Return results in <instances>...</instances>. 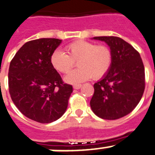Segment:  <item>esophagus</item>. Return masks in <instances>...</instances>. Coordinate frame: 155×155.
Masks as SVG:
<instances>
[{
	"mask_svg": "<svg viewBox=\"0 0 155 155\" xmlns=\"http://www.w3.org/2000/svg\"><path fill=\"white\" fill-rule=\"evenodd\" d=\"M81 87H82L81 84H76V85L73 86V88L76 89V90H79V89L81 88Z\"/></svg>",
	"mask_w": 155,
	"mask_h": 155,
	"instance_id": "obj_1",
	"label": "esophagus"
}]
</instances>
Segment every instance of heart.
Returning <instances> with one entry per match:
<instances>
[{
    "instance_id": "b5f03b06",
    "label": "heart",
    "mask_w": 155,
    "mask_h": 155,
    "mask_svg": "<svg viewBox=\"0 0 155 155\" xmlns=\"http://www.w3.org/2000/svg\"><path fill=\"white\" fill-rule=\"evenodd\" d=\"M65 53L55 51L51 56V64L55 70L61 73H68L76 62L79 68L65 76L64 80L71 84H79L88 79L98 80L109 72L113 61V54L107 45L76 40L64 48Z\"/></svg>"
}]
</instances>
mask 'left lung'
I'll return each mask as SVG.
<instances>
[{
    "label": "left lung",
    "mask_w": 155,
    "mask_h": 155,
    "mask_svg": "<svg viewBox=\"0 0 155 155\" xmlns=\"http://www.w3.org/2000/svg\"><path fill=\"white\" fill-rule=\"evenodd\" d=\"M112 51L109 72L94 85L91 100L92 111L98 117L115 120L131 112L138 104L145 89V71L139 52L118 37H95Z\"/></svg>",
    "instance_id": "obj_1"
}]
</instances>
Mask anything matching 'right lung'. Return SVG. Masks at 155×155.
<instances>
[{
	"label": "right lung",
	"instance_id": "obj_1",
	"mask_svg": "<svg viewBox=\"0 0 155 155\" xmlns=\"http://www.w3.org/2000/svg\"><path fill=\"white\" fill-rule=\"evenodd\" d=\"M61 42L55 38L26 42L9 66L12 100L25 116L40 123L62 116L72 92V86L64 83L51 64V56Z\"/></svg>",
	"mask_w": 155,
	"mask_h": 155
}]
</instances>
